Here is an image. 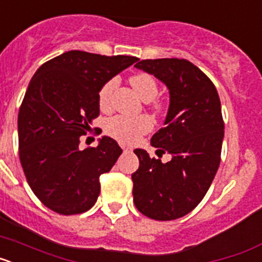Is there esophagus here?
Wrapping results in <instances>:
<instances>
[{"label":"esophagus","mask_w":262,"mask_h":262,"mask_svg":"<svg viewBox=\"0 0 262 262\" xmlns=\"http://www.w3.org/2000/svg\"><path fill=\"white\" fill-rule=\"evenodd\" d=\"M120 147H122V149H123V151H131V148L126 144H120Z\"/></svg>","instance_id":"esophagus-1"}]
</instances>
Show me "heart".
<instances>
[{
  "label": "heart",
  "instance_id": "b5f03b06",
  "mask_svg": "<svg viewBox=\"0 0 262 262\" xmlns=\"http://www.w3.org/2000/svg\"><path fill=\"white\" fill-rule=\"evenodd\" d=\"M129 84L144 102H151L152 101V106H154L155 110H163V105L154 101L159 93V86L151 76L145 75V73L134 75L129 78ZM115 85H117V80L113 78V80H108L106 84H103V86L99 89L98 103L102 110L110 108L111 97H113ZM105 129L111 138L117 139L118 142L124 143V144H133L136 140H139L140 136L151 131L152 120L147 115H135V117L117 115V117L110 118L106 122Z\"/></svg>",
  "mask_w": 262,
  "mask_h": 262
}]
</instances>
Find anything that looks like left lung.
Segmentation results:
<instances>
[{"label":"left lung","mask_w":262,"mask_h":262,"mask_svg":"<svg viewBox=\"0 0 262 262\" xmlns=\"http://www.w3.org/2000/svg\"><path fill=\"white\" fill-rule=\"evenodd\" d=\"M135 67L168 88L165 127L151 144L172 159L161 163L144 149L134 151V203L151 219L173 221L195 209L216 174L224 138L221 99L211 80L185 59L142 60Z\"/></svg>","instance_id":"obj_1"}]
</instances>
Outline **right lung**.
Masks as SVG:
<instances>
[{
	"label": "right lung",
	"instance_id": "obj_1",
	"mask_svg": "<svg viewBox=\"0 0 262 262\" xmlns=\"http://www.w3.org/2000/svg\"><path fill=\"white\" fill-rule=\"evenodd\" d=\"M138 60L68 51L32 76L18 114L19 159L31 190L52 211L81 214L97 202L99 176L122 149L108 136L80 149V136L99 115V89Z\"/></svg>",
	"mask_w": 262,
	"mask_h": 262
}]
</instances>
